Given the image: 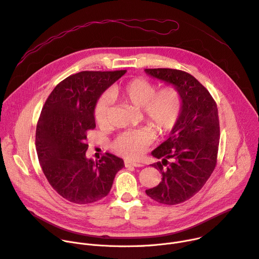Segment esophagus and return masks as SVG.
<instances>
[{
	"instance_id": "obj_1",
	"label": "esophagus",
	"mask_w": 259,
	"mask_h": 259,
	"mask_svg": "<svg viewBox=\"0 0 259 259\" xmlns=\"http://www.w3.org/2000/svg\"><path fill=\"white\" fill-rule=\"evenodd\" d=\"M125 166L126 167H143L144 165L142 163H137V162H134V161H129V160H126L125 161Z\"/></svg>"
}]
</instances>
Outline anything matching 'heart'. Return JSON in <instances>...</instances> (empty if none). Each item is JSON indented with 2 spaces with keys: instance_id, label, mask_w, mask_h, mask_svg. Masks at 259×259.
I'll return each mask as SVG.
<instances>
[{
  "instance_id": "1",
  "label": "heart",
  "mask_w": 259,
  "mask_h": 259,
  "mask_svg": "<svg viewBox=\"0 0 259 259\" xmlns=\"http://www.w3.org/2000/svg\"><path fill=\"white\" fill-rule=\"evenodd\" d=\"M110 96L140 109L143 120L159 133H166L176 126L183 106L182 94L176 85L168 84L157 90L154 82L145 78H133L114 87ZM109 109L110 99L102 95L94 108L95 120L100 127L108 125ZM154 138L155 133L151 128L129 130L117 135L111 148L121 156L137 159L144 155Z\"/></svg>"
}]
</instances>
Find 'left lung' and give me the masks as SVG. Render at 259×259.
<instances>
[{
  "label": "left lung",
  "instance_id": "obj_1",
  "mask_svg": "<svg viewBox=\"0 0 259 259\" xmlns=\"http://www.w3.org/2000/svg\"><path fill=\"white\" fill-rule=\"evenodd\" d=\"M146 73L176 85L182 94L179 120L167 140L152 155V166L162 175L158 186L146 190L157 202L174 205L194 196L213 174L218 157V108L209 92L191 74L169 68L146 69Z\"/></svg>",
  "mask_w": 259,
  "mask_h": 259
}]
</instances>
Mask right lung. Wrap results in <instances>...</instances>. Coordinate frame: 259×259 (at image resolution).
<instances>
[{"label": "right lung", "mask_w": 259, "mask_h": 259, "mask_svg": "<svg viewBox=\"0 0 259 259\" xmlns=\"http://www.w3.org/2000/svg\"><path fill=\"white\" fill-rule=\"evenodd\" d=\"M126 73L81 71L62 80L41 110L36 150L44 176L65 199L88 204L105 197L124 161L106 153L94 162L85 157L87 133L95 129L94 108L101 94Z\"/></svg>", "instance_id": "obj_1"}]
</instances>
